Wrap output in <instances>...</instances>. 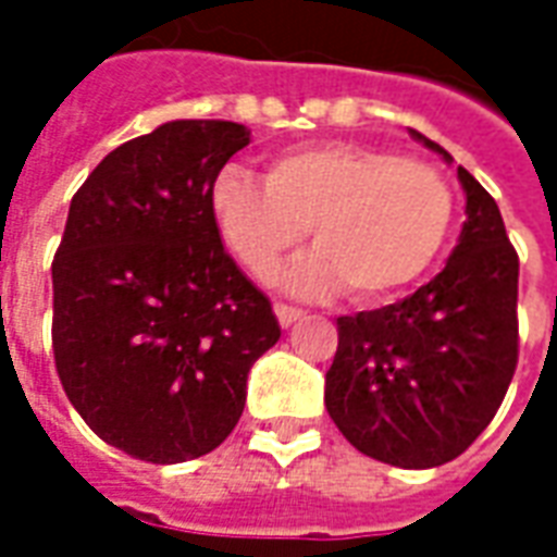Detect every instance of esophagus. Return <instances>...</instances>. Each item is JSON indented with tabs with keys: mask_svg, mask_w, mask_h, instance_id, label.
<instances>
[{
	"mask_svg": "<svg viewBox=\"0 0 557 557\" xmlns=\"http://www.w3.org/2000/svg\"><path fill=\"white\" fill-rule=\"evenodd\" d=\"M274 313H277V322L280 327H292L298 319H304V310H298V307H289V304H277L274 307Z\"/></svg>",
	"mask_w": 557,
	"mask_h": 557,
	"instance_id": "1",
	"label": "esophagus"
}]
</instances>
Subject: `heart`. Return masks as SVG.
Returning a JSON list of instances; mask_svg holds the SVG:
<instances>
[{"mask_svg": "<svg viewBox=\"0 0 557 557\" xmlns=\"http://www.w3.org/2000/svg\"><path fill=\"white\" fill-rule=\"evenodd\" d=\"M211 211L253 277H271L307 226L315 250L286 274V289L315 298L346 286L358 301H379L438 259L454 223V190L418 160L325 143L274 154L262 182L226 166L211 187Z\"/></svg>", "mask_w": 557, "mask_h": 557, "instance_id": "b5f03b06", "label": "heart"}]
</instances>
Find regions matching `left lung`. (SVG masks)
Segmentation results:
<instances>
[{
	"label": "left lung",
	"mask_w": 557,
	"mask_h": 557,
	"mask_svg": "<svg viewBox=\"0 0 557 557\" xmlns=\"http://www.w3.org/2000/svg\"><path fill=\"white\" fill-rule=\"evenodd\" d=\"M444 163L454 158L418 131ZM466 223L442 274L382 310L339 315L325 406L351 447L397 468L450 462L490 426L519 355V256L462 166Z\"/></svg>",
	"instance_id": "8db88e82"
}]
</instances>
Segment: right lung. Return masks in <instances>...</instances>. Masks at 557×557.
<instances>
[{"label":"right lung","mask_w":557,"mask_h":557,"mask_svg":"<svg viewBox=\"0 0 557 557\" xmlns=\"http://www.w3.org/2000/svg\"><path fill=\"white\" fill-rule=\"evenodd\" d=\"M250 131L175 119L83 182L53 259V351L71 406L134 459L172 466L235 430L277 315L220 238L211 187Z\"/></svg>","instance_id":"1"}]
</instances>
